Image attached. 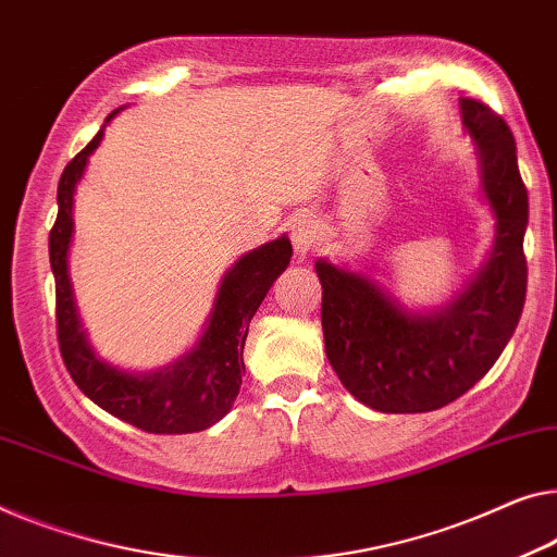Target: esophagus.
Returning a JSON list of instances; mask_svg holds the SVG:
<instances>
[{
	"mask_svg": "<svg viewBox=\"0 0 557 557\" xmlns=\"http://www.w3.org/2000/svg\"><path fill=\"white\" fill-rule=\"evenodd\" d=\"M289 239H293L295 252L307 255L318 245V220L310 218V214H297V218L289 220Z\"/></svg>",
	"mask_w": 557,
	"mask_h": 557,
	"instance_id": "obj_1",
	"label": "esophagus"
}]
</instances>
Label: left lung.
I'll return each mask as SVG.
<instances>
[{"label":"left lung","instance_id":"obj_1","mask_svg":"<svg viewBox=\"0 0 557 557\" xmlns=\"http://www.w3.org/2000/svg\"><path fill=\"white\" fill-rule=\"evenodd\" d=\"M475 139L483 189L497 218L495 252L447 310L410 314L370 280L318 262L322 335L332 370L360 403L380 412H430L458 400L493 368L525 305L528 189L516 139L485 102L460 99Z\"/></svg>","mask_w":557,"mask_h":557}]
</instances>
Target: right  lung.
<instances>
[{"label": "right lung", "instance_id": "right-lung-1", "mask_svg": "<svg viewBox=\"0 0 557 557\" xmlns=\"http://www.w3.org/2000/svg\"><path fill=\"white\" fill-rule=\"evenodd\" d=\"M114 114V112H112ZM110 114V117H112ZM107 117V120H110ZM104 129L92 143L66 162L57 187L54 227L49 232V262L54 272L57 295V339L64 368L89 400L154 435L199 433L225 418L239 393L245 375V339L257 307L264 300L272 282L287 268L293 245L287 237L245 255L225 280L214 302L197 350L154 375H129L107 364L89 350L85 332L74 310L70 275H66V250L72 239V199L74 185L87 168V157L99 145Z\"/></svg>", "mask_w": 557, "mask_h": 557}]
</instances>
